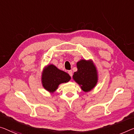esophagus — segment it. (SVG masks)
I'll list each match as a JSON object with an SVG mask.
<instances>
[{
	"instance_id": "1",
	"label": "esophagus",
	"mask_w": 134,
	"mask_h": 134,
	"mask_svg": "<svg viewBox=\"0 0 134 134\" xmlns=\"http://www.w3.org/2000/svg\"><path fill=\"white\" fill-rule=\"evenodd\" d=\"M68 74H69V75L71 76V77H72V71L71 70V71H68Z\"/></svg>"
}]
</instances>
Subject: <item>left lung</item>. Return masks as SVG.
I'll use <instances>...</instances> for the list:
<instances>
[{
  "label": "left lung",
  "mask_w": 134,
  "mask_h": 134,
  "mask_svg": "<svg viewBox=\"0 0 134 134\" xmlns=\"http://www.w3.org/2000/svg\"><path fill=\"white\" fill-rule=\"evenodd\" d=\"M77 71L73 75V79L85 92H90L98 83V71L93 61L81 59L77 63Z\"/></svg>",
  "instance_id": "1"
}]
</instances>
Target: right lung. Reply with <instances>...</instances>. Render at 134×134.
I'll list each match as a JSON object with an SVG mask.
<instances>
[{
	"instance_id": "right-lung-1",
	"label": "right lung",
	"mask_w": 134,
	"mask_h": 134,
	"mask_svg": "<svg viewBox=\"0 0 134 134\" xmlns=\"http://www.w3.org/2000/svg\"><path fill=\"white\" fill-rule=\"evenodd\" d=\"M70 80L71 77L68 74L59 69L53 64L45 67L41 75L43 87L51 93H54L60 84L67 83Z\"/></svg>"
}]
</instances>
